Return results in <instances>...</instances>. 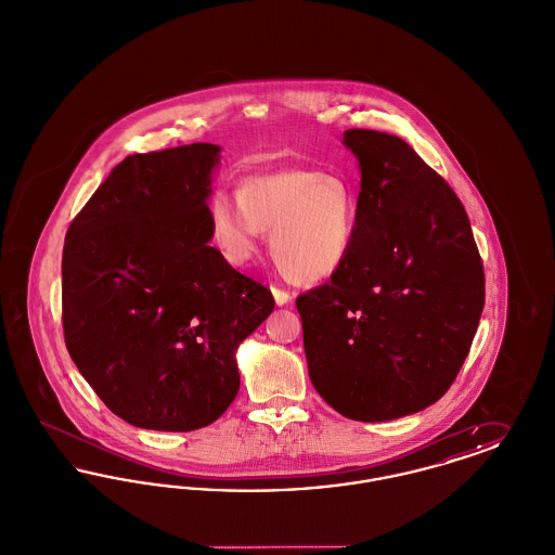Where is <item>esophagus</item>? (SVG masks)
<instances>
[{
  "label": "esophagus",
  "mask_w": 555,
  "mask_h": 555,
  "mask_svg": "<svg viewBox=\"0 0 555 555\" xmlns=\"http://www.w3.org/2000/svg\"><path fill=\"white\" fill-rule=\"evenodd\" d=\"M272 295L279 306H287L291 301V291L283 289V287H272Z\"/></svg>",
  "instance_id": "esophagus-1"
}]
</instances>
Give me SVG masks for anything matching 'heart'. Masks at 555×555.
<instances>
[{
    "instance_id": "heart-1",
    "label": "heart",
    "mask_w": 555,
    "mask_h": 555,
    "mask_svg": "<svg viewBox=\"0 0 555 555\" xmlns=\"http://www.w3.org/2000/svg\"><path fill=\"white\" fill-rule=\"evenodd\" d=\"M356 214L347 181L317 168L249 177L238 197L220 193L210 208L214 238L231 262H245L268 229L274 262L293 283L324 281L345 264Z\"/></svg>"
}]
</instances>
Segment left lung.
<instances>
[{"label":"left lung","instance_id":"left-lung-1","mask_svg":"<svg viewBox=\"0 0 555 555\" xmlns=\"http://www.w3.org/2000/svg\"><path fill=\"white\" fill-rule=\"evenodd\" d=\"M360 162L345 264L295 299L312 385L345 418L393 421L446 396L485 306L468 214L403 139L345 131Z\"/></svg>","mask_w":555,"mask_h":555}]
</instances>
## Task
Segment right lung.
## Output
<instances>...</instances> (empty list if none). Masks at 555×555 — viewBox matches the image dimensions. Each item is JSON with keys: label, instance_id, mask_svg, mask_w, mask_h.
I'll use <instances>...</instances> for the list:
<instances>
[{"label": "right lung", "instance_id": "add662e5", "mask_svg": "<svg viewBox=\"0 0 555 555\" xmlns=\"http://www.w3.org/2000/svg\"><path fill=\"white\" fill-rule=\"evenodd\" d=\"M218 145L132 154L68 227L62 326L85 380L125 423L185 433L238 391L237 345L274 308L211 247Z\"/></svg>", "mask_w": 555, "mask_h": 555}]
</instances>
